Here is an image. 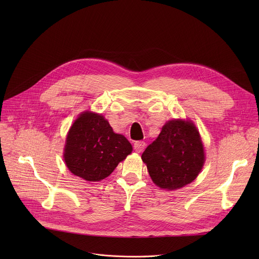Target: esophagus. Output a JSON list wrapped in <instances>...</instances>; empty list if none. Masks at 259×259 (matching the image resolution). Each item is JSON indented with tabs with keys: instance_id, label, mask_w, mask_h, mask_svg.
Wrapping results in <instances>:
<instances>
[{
	"instance_id": "esophagus-1",
	"label": "esophagus",
	"mask_w": 259,
	"mask_h": 259,
	"mask_svg": "<svg viewBox=\"0 0 259 259\" xmlns=\"http://www.w3.org/2000/svg\"><path fill=\"white\" fill-rule=\"evenodd\" d=\"M145 142L144 141H135L134 143V150L137 153H141L143 152V150L145 149Z\"/></svg>"
}]
</instances>
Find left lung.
Masks as SVG:
<instances>
[{
  "instance_id": "obj_1",
  "label": "left lung",
  "mask_w": 259,
  "mask_h": 259,
  "mask_svg": "<svg viewBox=\"0 0 259 259\" xmlns=\"http://www.w3.org/2000/svg\"><path fill=\"white\" fill-rule=\"evenodd\" d=\"M156 186L174 191L194 181L204 162V145L192 121L171 120L141 155Z\"/></svg>"
}]
</instances>
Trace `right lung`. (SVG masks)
Wrapping results in <instances>:
<instances>
[{"instance_id":"add662e5","label":"right lung","mask_w":259,"mask_h":259,"mask_svg":"<svg viewBox=\"0 0 259 259\" xmlns=\"http://www.w3.org/2000/svg\"><path fill=\"white\" fill-rule=\"evenodd\" d=\"M131 153V143L115 133L102 115L84 112L67 133L63 159L73 175L99 181Z\"/></svg>"}]
</instances>
